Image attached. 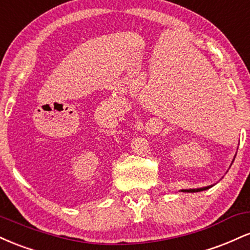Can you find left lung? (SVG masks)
<instances>
[{
  "mask_svg": "<svg viewBox=\"0 0 250 250\" xmlns=\"http://www.w3.org/2000/svg\"><path fill=\"white\" fill-rule=\"evenodd\" d=\"M213 186H207V187H203V188H196V189H186L185 191H188V193H197V191H202V190H207Z\"/></svg>",
  "mask_w": 250,
  "mask_h": 250,
  "instance_id": "8db88e82",
  "label": "left lung"
}]
</instances>
